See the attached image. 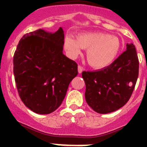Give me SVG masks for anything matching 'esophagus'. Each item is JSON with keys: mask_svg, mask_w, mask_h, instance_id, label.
<instances>
[{"mask_svg": "<svg viewBox=\"0 0 147 147\" xmlns=\"http://www.w3.org/2000/svg\"><path fill=\"white\" fill-rule=\"evenodd\" d=\"M82 71H83L82 67V66H80V65L78 66V72H79V74H82Z\"/></svg>", "mask_w": 147, "mask_h": 147, "instance_id": "34e87169", "label": "esophagus"}]
</instances>
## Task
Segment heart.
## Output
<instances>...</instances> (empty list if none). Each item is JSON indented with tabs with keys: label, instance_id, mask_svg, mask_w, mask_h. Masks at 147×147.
<instances>
[{
	"label": "heart",
	"instance_id": "heart-1",
	"mask_svg": "<svg viewBox=\"0 0 147 147\" xmlns=\"http://www.w3.org/2000/svg\"><path fill=\"white\" fill-rule=\"evenodd\" d=\"M64 46L72 58L81 54L82 50L87 49L86 59L89 65L96 69H104L116 59L121 49L119 38L102 32L81 33L76 38L66 34Z\"/></svg>",
	"mask_w": 147,
	"mask_h": 147
}]
</instances>
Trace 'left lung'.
Returning a JSON list of instances; mask_svg holds the SVG:
<instances>
[{
    "instance_id": "8db88e82",
    "label": "left lung",
    "mask_w": 147,
    "mask_h": 147,
    "mask_svg": "<svg viewBox=\"0 0 147 147\" xmlns=\"http://www.w3.org/2000/svg\"><path fill=\"white\" fill-rule=\"evenodd\" d=\"M126 46L125 51L110 66L82 74L86 85L87 103L98 113L119 110L128 102L133 92L139 62L135 45L127 43Z\"/></svg>"
}]
</instances>
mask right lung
Here are the masks:
<instances>
[{"instance_id": "right-lung-1", "label": "right lung", "mask_w": 147, "mask_h": 147, "mask_svg": "<svg viewBox=\"0 0 147 147\" xmlns=\"http://www.w3.org/2000/svg\"><path fill=\"white\" fill-rule=\"evenodd\" d=\"M64 31L38 29L20 39L14 55V76L24 105L38 114H49L60 106L77 64L63 54Z\"/></svg>"}]
</instances>
